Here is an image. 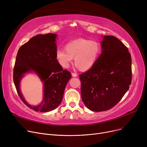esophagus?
Segmentation results:
<instances>
[{
  "instance_id": "34e87169",
  "label": "esophagus",
  "mask_w": 147,
  "mask_h": 147,
  "mask_svg": "<svg viewBox=\"0 0 147 147\" xmlns=\"http://www.w3.org/2000/svg\"><path fill=\"white\" fill-rule=\"evenodd\" d=\"M71 75H72L73 77H76L77 76H78V74L75 73H71Z\"/></svg>"
}]
</instances>
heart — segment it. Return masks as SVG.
Returning <instances> with one entry per match:
<instances>
[{
  "mask_svg": "<svg viewBox=\"0 0 147 147\" xmlns=\"http://www.w3.org/2000/svg\"><path fill=\"white\" fill-rule=\"evenodd\" d=\"M101 49V45L98 41L81 38L68 42L65 49H58L55 56L59 64L65 68L69 67L74 57L76 66L86 71L96 64Z\"/></svg>",
  "mask_w": 147,
  "mask_h": 147,
  "instance_id": "obj_1",
  "label": "heart"
}]
</instances>
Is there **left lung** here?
Listing matches in <instances>:
<instances>
[{
    "label": "left lung",
    "mask_w": 147,
    "mask_h": 147,
    "mask_svg": "<svg viewBox=\"0 0 147 147\" xmlns=\"http://www.w3.org/2000/svg\"><path fill=\"white\" fill-rule=\"evenodd\" d=\"M102 52L96 64L79 75L83 103L93 111H103L116 105L132 82V58L117 38L105 36Z\"/></svg>",
    "instance_id": "left-lung-1"
}]
</instances>
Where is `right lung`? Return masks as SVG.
Instances as JSON below:
<instances>
[{"label":"right lung","mask_w":147,"mask_h":147,"mask_svg":"<svg viewBox=\"0 0 147 147\" xmlns=\"http://www.w3.org/2000/svg\"><path fill=\"white\" fill-rule=\"evenodd\" d=\"M56 34H38L22 45L15 59L13 79L17 93L30 109L36 111L48 112L55 109L63 99L66 84L71 77V73L58 62ZM35 72L44 83V99L38 106L28 105L20 91V81L24 74Z\"/></svg>","instance_id":"obj_1"}]
</instances>
